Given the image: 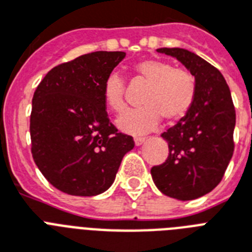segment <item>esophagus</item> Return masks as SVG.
I'll list each match as a JSON object with an SVG mask.
<instances>
[{"label": "esophagus", "instance_id": "34e87169", "mask_svg": "<svg viewBox=\"0 0 252 252\" xmlns=\"http://www.w3.org/2000/svg\"><path fill=\"white\" fill-rule=\"evenodd\" d=\"M145 140H146L145 137H134V145L136 146L142 145V144L145 142Z\"/></svg>", "mask_w": 252, "mask_h": 252}]
</instances>
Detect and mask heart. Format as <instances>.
I'll return each instance as SVG.
<instances>
[{"label": "heart", "instance_id": "1", "mask_svg": "<svg viewBox=\"0 0 252 252\" xmlns=\"http://www.w3.org/2000/svg\"><path fill=\"white\" fill-rule=\"evenodd\" d=\"M134 74L149 84L142 96L145 106L126 111L118 119V126L132 134L148 133L156 129L162 116L168 122L184 118L193 106L196 98V81L191 72L174 68L171 63L159 59L142 60L133 66ZM126 82L118 73L107 77L103 85V98L114 112L126 110Z\"/></svg>", "mask_w": 252, "mask_h": 252}]
</instances>
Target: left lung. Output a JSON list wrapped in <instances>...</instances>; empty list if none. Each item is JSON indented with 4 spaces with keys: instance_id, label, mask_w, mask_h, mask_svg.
Segmentation results:
<instances>
[{
    "instance_id": "left-lung-1",
    "label": "left lung",
    "mask_w": 252,
    "mask_h": 252,
    "mask_svg": "<svg viewBox=\"0 0 252 252\" xmlns=\"http://www.w3.org/2000/svg\"><path fill=\"white\" fill-rule=\"evenodd\" d=\"M175 57L196 81L193 106L162 133L168 144L165 163L152 167L154 184L166 196L193 200L217 187L233 152L235 110L226 81L208 61L183 48H159Z\"/></svg>"
}]
</instances>
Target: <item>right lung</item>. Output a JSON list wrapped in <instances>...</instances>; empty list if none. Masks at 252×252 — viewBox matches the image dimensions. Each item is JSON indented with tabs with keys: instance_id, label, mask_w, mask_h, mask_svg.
<instances>
[{
	"instance_id": "right-lung-1",
	"label": "right lung",
	"mask_w": 252,
	"mask_h": 252,
	"mask_svg": "<svg viewBox=\"0 0 252 252\" xmlns=\"http://www.w3.org/2000/svg\"><path fill=\"white\" fill-rule=\"evenodd\" d=\"M126 52L98 51L51 69L33 93L31 153L45 179L73 196L103 193L133 138L119 133L103 98L106 78Z\"/></svg>"
}]
</instances>
